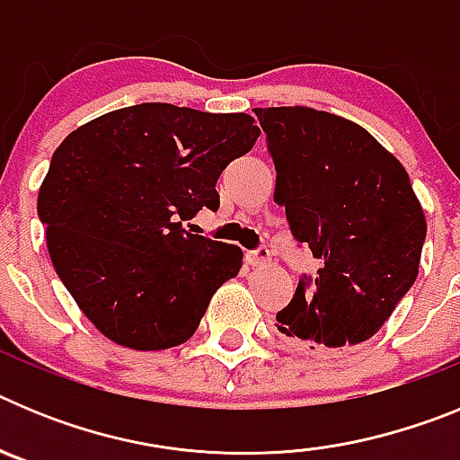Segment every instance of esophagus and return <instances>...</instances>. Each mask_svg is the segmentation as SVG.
Masks as SVG:
<instances>
[{"instance_id":"34e87169","label":"esophagus","mask_w":460,"mask_h":460,"mask_svg":"<svg viewBox=\"0 0 460 460\" xmlns=\"http://www.w3.org/2000/svg\"><path fill=\"white\" fill-rule=\"evenodd\" d=\"M270 260H271V255L267 249H258V251H251V253H246V265H251V267H265Z\"/></svg>"}]
</instances>
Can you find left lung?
I'll use <instances>...</instances> for the list:
<instances>
[{"label":"left lung","instance_id":"8db88e82","mask_svg":"<svg viewBox=\"0 0 460 460\" xmlns=\"http://www.w3.org/2000/svg\"><path fill=\"white\" fill-rule=\"evenodd\" d=\"M276 165L274 200L323 267L304 276L276 327L311 350L371 339L420 274L426 218L398 158L323 110L255 108Z\"/></svg>","mask_w":460,"mask_h":460}]
</instances>
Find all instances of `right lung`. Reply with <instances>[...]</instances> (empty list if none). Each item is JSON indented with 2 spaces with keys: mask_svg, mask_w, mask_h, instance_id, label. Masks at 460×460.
Returning <instances> with one entry per match:
<instances>
[{
  "mask_svg": "<svg viewBox=\"0 0 460 460\" xmlns=\"http://www.w3.org/2000/svg\"><path fill=\"white\" fill-rule=\"evenodd\" d=\"M258 136L246 112L140 103L87 121L55 149L36 205L48 253L112 343H186L211 295L239 274V246L186 233L181 221L218 209V177Z\"/></svg>",
  "mask_w": 460,
  "mask_h": 460,
  "instance_id": "right-lung-1",
  "label": "right lung"
}]
</instances>
